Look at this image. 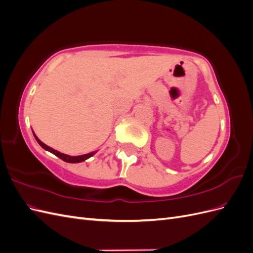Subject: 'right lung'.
Wrapping results in <instances>:
<instances>
[{
	"label": "right lung",
	"instance_id": "right-lung-1",
	"mask_svg": "<svg viewBox=\"0 0 253 253\" xmlns=\"http://www.w3.org/2000/svg\"><path fill=\"white\" fill-rule=\"evenodd\" d=\"M33 133H34V132H33ZM34 136H35L36 140L38 141V143H39L44 150H46V151L52 153L53 155H56L57 157H59V158H61L62 160H64V162H66V163H71V164L82 163V162H84V160H86V159H88L89 157H91V156L96 154V152H91V153H88V154H84V155H80V156H70V155H66V154H63V153L58 152L57 150L51 149L50 147H48V145L43 143V142L35 135V133H34Z\"/></svg>",
	"mask_w": 253,
	"mask_h": 253
}]
</instances>
